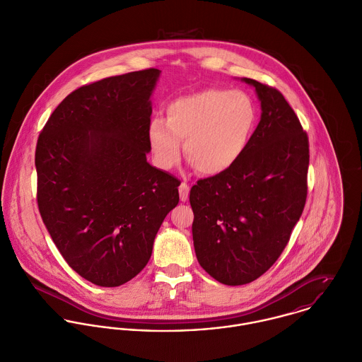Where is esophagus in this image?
Segmentation results:
<instances>
[{"mask_svg": "<svg viewBox=\"0 0 362 362\" xmlns=\"http://www.w3.org/2000/svg\"><path fill=\"white\" fill-rule=\"evenodd\" d=\"M178 191H180V199H181L182 202L188 201V197H189V187H188V184L182 182V184L180 185Z\"/></svg>", "mask_w": 362, "mask_h": 362, "instance_id": "34e87169", "label": "esophagus"}]
</instances>
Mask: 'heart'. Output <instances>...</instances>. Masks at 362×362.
Segmentation results:
<instances>
[{
  "label": "heart",
  "mask_w": 362,
  "mask_h": 362,
  "mask_svg": "<svg viewBox=\"0 0 362 362\" xmlns=\"http://www.w3.org/2000/svg\"><path fill=\"white\" fill-rule=\"evenodd\" d=\"M257 121L255 107L243 91L204 90L167 107V119L148 123L147 140L156 164L175 167L182 156L199 174L218 175L232 168L248 147Z\"/></svg>",
  "instance_id": "obj_1"
}]
</instances>
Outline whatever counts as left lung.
I'll return each mask as SVG.
<instances>
[{
  "label": "left lung",
  "instance_id": "1",
  "mask_svg": "<svg viewBox=\"0 0 362 362\" xmlns=\"http://www.w3.org/2000/svg\"><path fill=\"white\" fill-rule=\"evenodd\" d=\"M261 103L240 160L191 188L192 239L201 267L225 285L268 271L286 247L308 197L309 140L284 95L251 78Z\"/></svg>",
  "mask_w": 362,
  "mask_h": 362
}]
</instances>
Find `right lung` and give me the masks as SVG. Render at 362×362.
Here are the masks:
<instances>
[{
	"label": "right lung",
	"instance_id": "add662e5",
	"mask_svg": "<svg viewBox=\"0 0 362 362\" xmlns=\"http://www.w3.org/2000/svg\"><path fill=\"white\" fill-rule=\"evenodd\" d=\"M160 73L147 69L77 88L37 139L42 221L67 264L98 286H119L146 267L180 201L181 182L146 158Z\"/></svg>",
	"mask_w": 362,
	"mask_h": 362
}]
</instances>
